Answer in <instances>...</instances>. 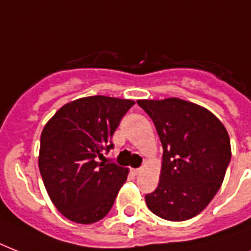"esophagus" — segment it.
<instances>
[{
	"mask_svg": "<svg viewBox=\"0 0 251 251\" xmlns=\"http://www.w3.org/2000/svg\"><path fill=\"white\" fill-rule=\"evenodd\" d=\"M142 171H143L142 168H133V169H131V172H133V173H134V175H135V176L141 175Z\"/></svg>",
	"mask_w": 251,
	"mask_h": 251,
	"instance_id": "esophagus-1",
	"label": "esophagus"
}]
</instances>
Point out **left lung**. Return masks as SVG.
Returning <instances> with one entry per match:
<instances>
[{
    "label": "left lung",
    "mask_w": 251,
    "mask_h": 251,
    "mask_svg": "<svg viewBox=\"0 0 251 251\" xmlns=\"http://www.w3.org/2000/svg\"><path fill=\"white\" fill-rule=\"evenodd\" d=\"M137 102L153 121L163 146L159 185L146 195V204L169 222L194 218L218 193L229 164L226 126L204 106L182 99Z\"/></svg>",
    "instance_id": "1"
}]
</instances>
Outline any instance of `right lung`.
Instances as JSON below:
<instances>
[{
	"instance_id": "1",
	"label": "right lung",
	"mask_w": 251,
	"mask_h": 251,
	"mask_svg": "<svg viewBox=\"0 0 251 251\" xmlns=\"http://www.w3.org/2000/svg\"><path fill=\"white\" fill-rule=\"evenodd\" d=\"M134 105L129 99L87 96L65 104L41 131L39 169L49 198L78 224L101 220L113 206L129 168L100 163L114 130Z\"/></svg>"
}]
</instances>
